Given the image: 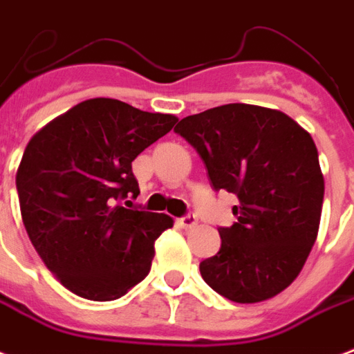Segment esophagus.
Returning <instances> with one entry per match:
<instances>
[{
  "label": "esophagus",
  "mask_w": 354,
  "mask_h": 354,
  "mask_svg": "<svg viewBox=\"0 0 354 354\" xmlns=\"http://www.w3.org/2000/svg\"><path fill=\"white\" fill-rule=\"evenodd\" d=\"M198 219L195 216H185L182 217V219H178V225L182 227V229H193V227H197Z\"/></svg>",
  "instance_id": "34e87169"
}]
</instances>
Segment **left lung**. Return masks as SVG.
<instances>
[{
  "mask_svg": "<svg viewBox=\"0 0 354 354\" xmlns=\"http://www.w3.org/2000/svg\"><path fill=\"white\" fill-rule=\"evenodd\" d=\"M174 131L203 157L214 189L240 201L201 276L232 302L274 298L297 279L319 232L324 178L313 138L283 112L245 103L187 116Z\"/></svg>",
  "mask_w": 354,
  "mask_h": 354,
  "instance_id": "obj_1",
  "label": "left lung"
}]
</instances>
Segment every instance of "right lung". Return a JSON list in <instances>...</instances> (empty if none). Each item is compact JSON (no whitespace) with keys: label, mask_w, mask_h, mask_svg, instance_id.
<instances>
[{"label":"right lung","mask_w":354,"mask_h":354,"mask_svg":"<svg viewBox=\"0 0 354 354\" xmlns=\"http://www.w3.org/2000/svg\"><path fill=\"white\" fill-rule=\"evenodd\" d=\"M178 122L97 97L39 129L24 150L17 189L24 227L44 266L78 297L109 302L148 276L153 243L174 221L131 210V163Z\"/></svg>","instance_id":"1"}]
</instances>
